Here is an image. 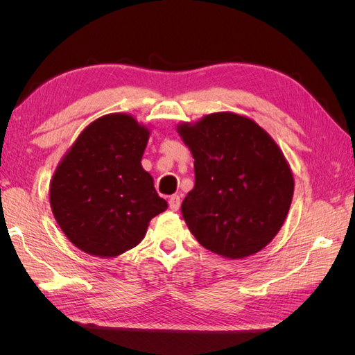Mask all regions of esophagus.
Segmentation results:
<instances>
[{
	"mask_svg": "<svg viewBox=\"0 0 355 355\" xmlns=\"http://www.w3.org/2000/svg\"><path fill=\"white\" fill-rule=\"evenodd\" d=\"M168 207L173 211H178L179 207H180V197L179 196H171L170 200H168Z\"/></svg>",
	"mask_w": 355,
	"mask_h": 355,
	"instance_id": "obj_1",
	"label": "esophagus"
}]
</instances>
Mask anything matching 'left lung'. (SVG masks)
Listing matches in <instances>:
<instances>
[{"mask_svg": "<svg viewBox=\"0 0 355 355\" xmlns=\"http://www.w3.org/2000/svg\"><path fill=\"white\" fill-rule=\"evenodd\" d=\"M194 158L196 185L182 202L189 231L228 259L261 252L280 231L292 204L293 173L274 139L235 112L180 123Z\"/></svg>", "mask_w": 355, "mask_h": 355, "instance_id": "left-lung-1", "label": "left lung"}]
</instances>
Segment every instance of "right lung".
<instances>
[{
  "label": "right lung",
  "instance_id": "1",
  "mask_svg": "<svg viewBox=\"0 0 355 355\" xmlns=\"http://www.w3.org/2000/svg\"><path fill=\"white\" fill-rule=\"evenodd\" d=\"M151 130L116 112L90 123L63 155L50 182V206L68 240L84 253L115 257L145 237L167 209L142 167Z\"/></svg>",
  "mask_w": 355,
  "mask_h": 355
}]
</instances>
